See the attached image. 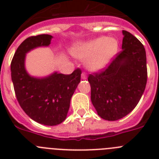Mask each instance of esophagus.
<instances>
[{"label": "esophagus", "instance_id": "34e87169", "mask_svg": "<svg viewBox=\"0 0 159 159\" xmlns=\"http://www.w3.org/2000/svg\"><path fill=\"white\" fill-rule=\"evenodd\" d=\"M81 79H82V80H86V79H87L86 73L82 72V74H81Z\"/></svg>", "mask_w": 159, "mask_h": 159}]
</instances>
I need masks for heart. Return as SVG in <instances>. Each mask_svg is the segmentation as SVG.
Returning a JSON list of instances; mask_svg holds the SVG:
<instances>
[{
	"label": "heart",
	"instance_id": "b5f03b06",
	"mask_svg": "<svg viewBox=\"0 0 159 159\" xmlns=\"http://www.w3.org/2000/svg\"><path fill=\"white\" fill-rule=\"evenodd\" d=\"M119 41L114 37L95 38L80 43L72 50V55L80 60H86V67L92 71L103 69L116 57Z\"/></svg>",
	"mask_w": 159,
	"mask_h": 159
}]
</instances>
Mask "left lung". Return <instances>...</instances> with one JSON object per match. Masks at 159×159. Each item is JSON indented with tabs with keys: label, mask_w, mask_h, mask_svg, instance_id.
Listing matches in <instances>:
<instances>
[{
	"label": "left lung",
	"mask_w": 159,
	"mask_h": 159,
	"mask_svg": "<svg viewBox=\"0 0 159 159\" xmlns=\"http://www.w3.org/2000/svg\"><path fill=\"white\" fill-rule=\"evenodd\" d=\"M122 51L99 72L90 74L91 99L102 119L116 121L128 115L139 102L147 80L143 43L123 31Z\"/></svg>",
	"instance_id": "obj_1"
}]
</instances>
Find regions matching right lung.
I'll return each mask as SVG.
<instances>
[{
  "instance_id": "add662e5",
  "label": "right lung",
  "mask_w": 159,
  "mask_h": 159,
  "mask_svg": "<svg viewBox=\"0 0 159 159\" xmlns=\"http://www.w3.org/2000/svg\"><path fill=\"white\" fill-rule=\"evenodd\" d=\"M51 35L30 36L17 48L11 63V76L20 106L34 121L56 126L64 121L69 110L70 101L80 82L81 70L70 75L57 71L48 76H31L25 69L26 53L38 47L51 43Z\"/></svg>"
}]
</instances>
